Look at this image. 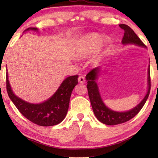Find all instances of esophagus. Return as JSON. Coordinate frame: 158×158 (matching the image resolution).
I'll return each mask as SVG.
<instances>
[{"mask_svg":"<svg viewBox=\"0 0 158 158\" xmlns=\"http://www.w3.org/2000/svg\"><path fill=\"white\" fill-rule=\"evenodd\" d=\"M78 81L81 83H85V77L83 76H79L78 77Z\"/></svg>","mask_w":158,"mask_h":158,"instance_id":"34e87169","label":"esophagus"}]
</instances>
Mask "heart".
Masks as SVG:
<instances>
[{
	"instance_id": "1",
	"label": "heart",
	"mask_w": 158,
	"mask_h": 158,
	"mask_svg": "<svg viewBox=\"0 0 158 158\" xmlns=\"http://www.w3.org/2000/svg\"><path fill=\"white\" fill-rule=\"evenodd\" d=\"M102 36L98 34H90L83 37L81 41L76 52L77 58H83L94 53L101 44Z\"/></svg>"
}]
</instances>
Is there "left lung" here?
I'll return each instance as SVG.
<instances>
[{
    "instance_id": "left-lung-1",
    "label": "left lung",
    "mask_w": 158,
    "mask_h": 158,
    "mask_svg": "<svg viewBox=\"0 0 158 158\" xmlns=\"http://www.w3.org/2000/svg\"><path fill=\"white\" fill-rule=\"evenodd\" d=\"M118 26L124 30V37L122 41V44H134L138 45V46L145 47V44L142 42L141 40L138 37L135 31L129 26L126 24H119ZM99 70H100L98 68H94L86 75L85 77L86 80L88 81L87 88L88 96H89L95 116L98 121L106 125H116L128 122L129 120L131 119L139 113L145 103L147 99L148 98L151 88L150 67L148 69V90L146 96L137 106L125 112L112 111L111 109L106 106V105L103 103L101 95L99 94L98 85L96 83V80L97 79Z\"/></svg>"
}]
</instances>
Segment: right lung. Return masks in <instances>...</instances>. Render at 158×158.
<instances>
[{
    "instance_id": "obj_1",
    "label": "right lung",
    "mask_w": 158,
    "mask_h": 158,
    "mask_svg": "<svg viewBox=\"0 0 158 158\" xmlns=\"http://www.w3.org/2000/svg\"><path fill=\"white\" fill-rule=\"evenodd\" d=\"M27 30L37 31L36 28H28ZM78 75L68 77L51 98L39 104L26 102L15 96L10 88L6 73V90L8 96L22 115L40 126L49 127L60 124L65 117L73 88L78 83Z\"/></svg>"
}]
</instances>
